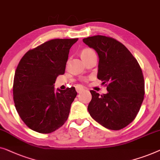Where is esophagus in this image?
Listing matches in <instances>:
<instances>
[{
    "instance_id": "obj_1",
    "label": "esophagus",
    "mask_w": 160,
    "mask_h": 160,
    "mask_svg": "<svg viewBox=\"0 0 160 160\" xmlns=\"http://www.w3.org/2000/svg\"><path fill=\"white\" fill-rule=\"evenodd\" d=\"M75 89H76V91H77L78 93H81V92L84 91V88H83L82 85H76Z\"/></svg>"
}]
</instances>
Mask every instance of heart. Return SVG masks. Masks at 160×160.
Returning a JSON list of instances; mask_svg holds the SVG:
<instances>
[{"label": "heart", "mask_w": 160, "mask_h": 160, "mask_svg": "<svg viewBox=\"0 0 160 160\" xmlns=\"http://www.w3.org/2000/svg\"><path fill=\"white\" fill-rule=\"evenodd\" d=\"M92 53H94V51L93 50H91V49L90 48H85L83 49V50L81 51L80 53V56H81V58H84V57H86L88 56H89L90 54H91Z\"/></svg>", "instance_id": "b5f03b06"}]
</instances>
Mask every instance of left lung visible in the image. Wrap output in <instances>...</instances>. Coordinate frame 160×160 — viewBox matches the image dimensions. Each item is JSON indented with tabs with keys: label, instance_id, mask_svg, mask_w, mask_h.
<instances>
[{
	"label": "left lung",
	"instance_id": "1",
	"mask_svg": "<svg viewBox=\"0 0 160 160\" xmlns=\"http://www.w3.org/2000/svg\"><path fill=\"white\" fill-rule=\"evenodd\" d=\"M82 41L98 53L97 78L107 84V93L90 91V115L108 129H122L136 118L143 101L144 79L140 65L124 45L114 38L95 35Z\"/></svg>",
	"mask_w": 160,
	"mask_h": 160
}]
</instances>
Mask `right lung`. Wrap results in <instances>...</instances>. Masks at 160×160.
Here are the masks:
<instances>
[{
  "label": "right lung",
  "instance_id": "add662e5",
  "mask_svg": "<svg viewBox=\"0 0 160 160\" xmlns=\"http://www.w3.org/2000/svg\"><path fill=\"white\" fill-rule=\"evenodd\" d=\"M78 40H48L28 51L18 64L13 85L15 107L34 131L50 133L68 118L77 92L75 87L55 91L54 83L64 74L69 49Z\"/></svg>",
  "mask_w": 160,
  "mask_h": 160
}]
</instances>
